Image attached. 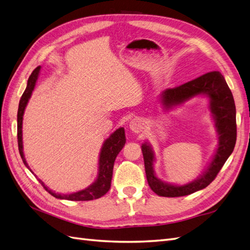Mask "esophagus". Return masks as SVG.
Masks as SVG:
<instances>
[{
    "label": "esophagus",
    "instance_id": "34e87169",
    "mask_svg": "<svg viewBox=\"0 0 250 250\" xmlns=\"http://www.w3.org/2000/svg\"><path fill=\"white\" fill-rule=\"evenodd\" d=\"M130 129L133 131V132H141L143 129H144V123L143 121L141 119H134L132 120L130 122Z\"/></svg>",
    "mask_w": 250,
    "mask_h": 250
}]
</instances>
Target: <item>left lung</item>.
I'll use <instances>...</instances> for the list:
<instances>
[{"label": "left lung", "instance_id": "8db88e82", "mask_svg": "<svg viewBox=\"0 0 250 250\" xmlns=\"http://www.w3.org/2000/svg\"><path fill=\"white\" fill-rule=\"evenodd\" d=\"M198 95H207L209 108L219 134V145L208 168L200 177L184 186H175L157 178L153 170L154 153L147 143L142 145L148 185L155 194L163 197H180L207 188L221 170L232 153L237 140L236 105L230 89L219 72H209L194 80L174 88H167L162 94V103L166 108L186 102Z\"/></svg>", "mask_w": 250, "mask_h": 250}]
</instances>
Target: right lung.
<instances>
[{
    "label": "right lung",
    "instance_id": "obj_1",
    "mask_svg": "<svg viewBox=\"0 0 250 250\" xmlns=\"http://www.w3.org/2000/svg\"><path fill=\"white\" fill-rule=\"evenodd\" d=\"M40 71H41V66H37L36 69L32 72V74L30 75V77L28 79V83H27V87L20 100L19 110H18L19 151H20V154H21L22 162H24L26 167L29 170H30V168L25 160L24 152H22V138H21L22 116H24V111L27 106V103L30 99V97H31V94L34 89L36 80H37V78H39ZM125 143H126V138H125L124 128H119V129H117L106 141L104 142L103 147H102L101 152H100L99 172H98V177L93 185H90L89 187L84 188V190H81L79 192L72 193V194H58V193L51 191L48 187L44 186V184L41 179H39L40 183L42 184L44 190L58 199H65V200H72V201H87V200L100 198L103 195L106 194L110 188L113 164H115L117 155L124 147Z\"/></svg>",
    "mask_w": 250,
    "mask_h": 250
}]
</instances>
